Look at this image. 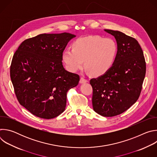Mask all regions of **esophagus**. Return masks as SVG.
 <instances>
[{"mask_svg":"<svg viewBox=\"0 0 157 157\" xmlns=\"http://www.w3.org/2000/svg\"><path fill=\"white\" fill-rule=\"evenodd\" d=\"M88 81L86 79H85L84 78H83V77H81V78H80V81H79V82L80 83H85V82H87Z\"/></svg>","mask_w":157,"mask_h":157,"instance_id":"esophagus-1","label":"esophagus"}]
</instances>
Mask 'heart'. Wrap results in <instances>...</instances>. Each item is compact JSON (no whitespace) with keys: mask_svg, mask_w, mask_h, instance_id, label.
I'll return each mask as SVG.
<instances>
[{"mask_svg":"<svg viewBox=\"0 0 157 157\" xmlns=\"http://www.w3.org/2000/svg\"><path fill=\"white\" fill-rule=\"evenodd\" d=\"M117 54L116 41L110 38L90 35L76 40L72 50H66L63 60L70 71L76 72L85 67L93 75L107 73L114 63Z\"/></svg>","mask_w":157,"mask_h":157,"instance_id":"obj_1","label":"heart"}]
</instances>
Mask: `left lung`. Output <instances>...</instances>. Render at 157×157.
Here are the masks:
<instances>
[{
	"instance_id": "8db88e82",
	"label": "left lung",
	"mask_w": 157,
	"mask_h": 157,
	"mask_svg": "<svg viewBox=\"0 0 157 157\" xmlns=\"http://www.w3.org/2000/svg\"><path fill=\"white\" fill-rule=\"evenodd\" d=\"M117 44L114 64L103 75L90 80L94 110L104 117L119 115L139 99L146 73V63L139 42L125 33L104 30Z\"/></svg>"
}]
</instances>
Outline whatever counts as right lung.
Listing matches in <instances>:
<instances>
[{
  "instance_id": "add662e5",
  "label": "right lung",
  "mask_w": 157,
  "mask_h": 157,
  "mask_svg": "<svg viewBox=\"0 0 157 157\" xmlns=\"http://www.w3.org/2000/svg\"><path fill=\"white\" fill-rule=\"evenodd\" d=\"M76 35L43 33L22 42L13 55L10 78L19 103L33 115L50 119L65 110L67 92L79 76L63 66V52Z\"/></svg>"
}]
</instances>
